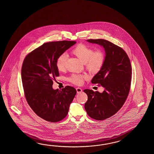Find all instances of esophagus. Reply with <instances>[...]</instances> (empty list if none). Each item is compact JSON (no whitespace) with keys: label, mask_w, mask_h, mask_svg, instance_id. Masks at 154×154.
<instances>
[{"label":"esophagus","mask_w":154,"mask_h":154,"mask_svg":"<svg viewBox=\"0 0 154 154\" xmlns=\"http://www.w3.org/2000/svg\"><path fill=\"white\" fill-rule=\"evenodd\" d=\"M76 92H77V93H78V94L81 93L82 92V89L81 88H76Z\"/></svg>","instance_id":"1"}]
</instances>
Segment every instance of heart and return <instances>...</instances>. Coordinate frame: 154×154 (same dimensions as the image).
Segmentation results:
<instances>
[{
    "instance_id": "b5f03b06",
    "label": "heart",
    "mask_w": 154,
    "mask_h": 154,
    "mask_svg": "<svg viewBox=\"0 0 154 154\" xmlns=\"http://www.w3.org/2000/svg\"><path fill=\"white\" fill-rule=\"evenodd\" d=\"M72 53L79 59L85 64V67L89 72L95 73L101 69L105 62V54L101 50H94L88 46L79 44L72 49ZM68 58L67 53H64L58 57L56 61V66L58 70L62 72L66 69V63ZM88 76L84 75L73 74L69 78L70 82L76 85H81L84 80Z\"/></svg>"
}]
</instances>
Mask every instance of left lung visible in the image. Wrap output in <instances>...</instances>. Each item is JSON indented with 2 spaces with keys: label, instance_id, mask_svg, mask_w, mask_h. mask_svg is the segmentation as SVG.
<instances>
[{
  "label": "left lung",
  "instance_id": "8db88e82",
  "mask_svg": "<svg viewBox=\"0 0 154 154\" xmlns=\"http://www.w3.org/2000/svg\"><path fill=\"white\" fill-rule=\"evenodd\" d=\"M87 42L102 46L105 51V62L93 78L92 84L105 88L102 93L85 89L88 97L85 103L88 115L96 120H104L116 114L128 97L131 78V62L127 53L119 46L102 39H88Z\"/></svg>",
  "mask_w": 154,
  "mask_h": 154
}]
</instances>
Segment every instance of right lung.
I'll return each mask as SVG.
<instances>
[{
	"instance_id": "right-lung-1",
	"label": "right lung",
	"mask_w": 154,
	"mask_h": 154,
	"mask_svg": "<svg viewBox=\"0 0 154 154\" xmlns=\"http://www.w3.org/2000/svg\"><path fill=\"white\" fill-rule=\"evenodd\" d=\"M62 41L45 43L26 56L21 79L26 100L30 107L47 121L59 122L66 117L76 91L66 86L54 90L53 80L59 75L58 57L76 43Z\"/></svg>"
}]
</instances>
